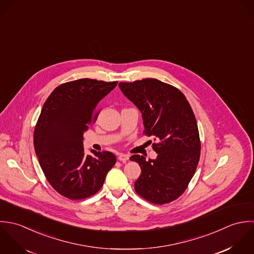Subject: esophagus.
Listing matches in <instances>:
<instances>
[{
  "mask_svg": "<svg viewBox=\"0 0 254 254\" xmlns=\"http://www.w3.org/2000/svg\"><path fill=\"white\" fill-rule=\"evenodd\" d=\"M128 155H127V154H123V153H121L120 155H119V157H118V159L120 160V161H122V162H127V160H128Z\"/></svg>",
  "mask_w": 254,
  "mask_h": 254,
  "instance_id": "34e87169",
  "label": "esophagus"
}]
</instances>
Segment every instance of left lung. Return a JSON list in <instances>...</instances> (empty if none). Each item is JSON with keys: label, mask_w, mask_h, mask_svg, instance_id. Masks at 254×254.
<instances>
[{"label": "left lung", "mask_w": 254, "mask_h": 254, "mask_svg": "<svg viewBox=\"0 0 254 254\" xmlns=\"http://www.w3.org/2000/svg\"><path fill=\"white\" fill-rule=\"evenodd\" d=\"M119 86L141 112L143 133L154 138L153 150L158 154L155 160L130 157L141 169L134 190L149 202H172L185 192L199 162L201 146L193 111L181 90L155 78Z\"/></svg>", "instance_id": "obj_1"}]
</instances>
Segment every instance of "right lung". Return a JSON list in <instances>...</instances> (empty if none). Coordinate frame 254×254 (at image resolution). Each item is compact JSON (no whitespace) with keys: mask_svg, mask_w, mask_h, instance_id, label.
Wrapping results in <instances>:
<instances>
[{"mask_svg":"<svg viewBox=\"0 0 254 254\" xmlns=\"http://www.w3.org/2000/svg\"><path fill=\"white\" fill-rule=\"evenodd\" d=\"M117 83L90 78L63 83L41 110L33 134L35 153L52 188L68 199L98 192L116 164V156L109 151L86 155L82 140L83 132L97 120L98 103Z\"/></svg>","mask_w":254,"mask_h":254,"instance_id":"obj_1","label":"right lung"}]
</instances>
